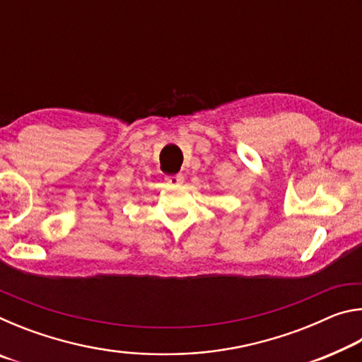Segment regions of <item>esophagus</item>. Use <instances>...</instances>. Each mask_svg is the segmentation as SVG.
Returning a JSON list of instances; mask_svg holds the SVG:
<instances>
[{
  "instance_id": "34e87169",
  "label": "esophagus",
  "mask_w": 362,
  "mask_h": 362,
  "mask_svg": "<svg viewBox=\"0 0 362 362\" xmlns=\"http://www.w3.org/2000/svg\"><path fill=\"white\" fill-rule=\"evenodd\" d=\"M164 180H166L168 183H170V185H180V183H183V175L182 174L166 175V177H164Z\"/></svg>"
}]
</instances>
